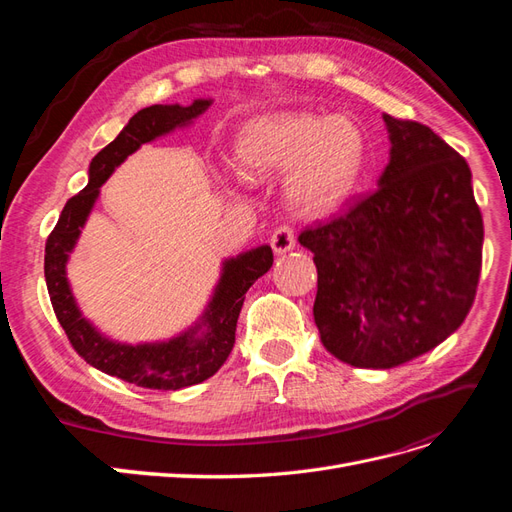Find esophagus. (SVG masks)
Segmentation results:
<instances>
[{"label": "esophagus", "mask_w": 512, "mask_h": 512, "mask_svg": "<svg viewBox=\"0 0 512 512\" xmlns=\"http://www.w3.org/2000/svg\"><path fill=\"white\" fill-rule=\"evenodd\" d=\"M271 247L275 254H286L294 247V232L290 226H280L271 235Z\"/></svg>", "instance_id": "34e87169"}]
</instances>
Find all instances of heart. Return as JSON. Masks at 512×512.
<instances>
[{
	"label": "heart",
	"mask_w": 512,
	"mask_h": 512,
	"mask_svg": "<svg viewBox=\"0 0 512 512\" xmlns=\"http://www.w3.org/2000/svg\"><path fill=\"white\" fill-rule=\"evenodd\" d=\"M245 173L277 177L290 169V203L307 215L335 211L367 166V138L342 115L275 113L247 121L237 138Z\"/></svg>",
	"instance_id": "heart-1"
}]
</instances>
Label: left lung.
I'll return each mask as SVG.
<instances>
[{"label": "left lung", "instance_id": "obj_1", "mask_svg": "<svg viewBox=\"0 0 512 512\" xmlns=\"http://www.w3.org/2000/svg\"><path fill=\"white\" fill-rule=\"evenodd\" d=\"M382 119L391 151L378 190L299 237L318 269L324 348L371 369L412 361L455 333L483 262L468 162L423 123Z\"/></svg>", "mask_w": 512, "mask_h": 512}]
</instances>
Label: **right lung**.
I'll list each match as a JSON object with an SVG mask.
<instances>
[{
    "label": "right lung",
    "mask_w": 512,
    "mask_h": 512,
    "mask_svg": "<svg viewBox=\"0 0 512 512\" xmlns=\"http://www.w3.org/2000/svg\"><path fill=\"white\" fill-rule=\"evenodd\" d=\"M213 104L211 98H196L192 104H153L138 111L113 143H108L89 164L85 190L72 196L59 215L44 250V277L55 316L70 344L83 359L104 374L126 380L143 389L179 391L211 378L235 346V331L245 292L273 265L269 245H258L222 260L220 280L198 320L179 335L162 342L126 344L106 337L94 322L83 316L68 282V260L76 241L94 211L102 183L115 173L145 143L192 126Z\"/></svg>",
    "instance_id": "add662e5"
}]
</instances>
